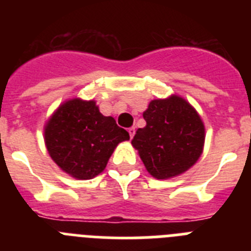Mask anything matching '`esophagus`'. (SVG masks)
<instances>
[{
    "label": "esophagus",
    "mask_w": 251,
    "mask_h": 251,
    "mask_svg": "<svg viewBox=\"0 0 251 251\" xmlns=\"http://www.w3.org/2000/svg\"><path fill=\"white\" fill-rule=\"evenodd\" d=\"M128 133H129V137H130V139H132L133 136H134V133H136V128L130 127L129 129H128Z\"/></svg>",
    "instance_id": "1"
}]
</instances>
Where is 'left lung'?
Listing matches in <instances>:
<instances>
[{
  "mask_svg": "<svg viewBox=\"0 0 251 251\" xmlns=\"http://www.w3.org/2000/svg\"><path fill=\"white\" fill-rule=\"evenodd\" d=\"M145 128H138L132 146L146 170L157 179L185 174L202 154L205 126L200 114L177 94L153 99L143 112Z\"/></svg>",
  "mask_w": 251,
  "mask_h": 251,
  "instance_id": "left-lung-1",
  "label": "left lung"
}]
</instances>
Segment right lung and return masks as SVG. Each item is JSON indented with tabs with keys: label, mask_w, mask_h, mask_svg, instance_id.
<instances>
[{
	"label": "right lung",
	"mask_w": 251,
	"mask_h": 251,
	"mask_svg": "<svg viewBox=\"0 0 251 251\" xmlns=\"http://www.w3.org/2000/svg\"><path fill=\"white\" fill-rule=\"evenodd\" d=\"M51 159L76 179H92L106 167L112 153L129 134L113 117L99 112L95 100L73 98L57 106L44 127Z\"/></svg>",
	"instance_id": "right-lung-1"
}]
</instances>
